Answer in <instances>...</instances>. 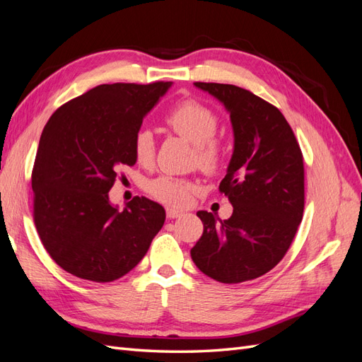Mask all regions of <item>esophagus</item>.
I'll return each mask as SVG.
<instances>
[{"instance_id":"esophagus-1","label":"esophagus","mask_w":362,"mask_h":362,"mask_svg":"<svg viewBox=\"0 0 362 362\" xmlns=\"http://www.w3.org/2000/svg\"><path fill=\"white\" fill-rule=\"evenodd\" d=\"M166 216H168L169 218H177V217L182 216V211H180V210H175V208L168 206V208H166Z\"/></svg>"}]
</instances>
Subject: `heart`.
I'll return each instance as SVG.
<instances>
[{
	"label": "heart",
	"instance_id": "heart-1",
	"mask_svg": "<svg viewBox=\"0 0 362 362\" xmlns=\"http://www.w3.org/2000/svg\"><path fill=\"white\" fill-rule=\"evenodd\" d=\"M164 122L178 136L194 145V163L206 172L214 173L223 164L225 144L216 136L218 116L210 107L194 101L182 100L168 112ZM133 152L137 163L148 166L156 156V140L149 129H139L133 140ZM198 184L189 178L173 175H160L146 182V192L157 201L172 206H182L189 202L190 194Z\"/></svg>",
	"mask_w": 362,
	"mask_h": 362
}]
</instances>
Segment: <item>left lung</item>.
Wrapping results in <instances>:
<instances>
[{"label":"left lung","mask_w":362,"mask_h":362,"mask_svg":"<svg viewBox=\"0 0 362 362\" xmlns=\"http://www.w3.org/2000/svg\"><path fill=\"white\" fill-rule=\"evenodd\" d=\"M194 86L223 103L231 117L234 152L218 190L234 210L221 222L198 211L204 233L190 250L192 259L218 282L255 279L287 254L302 222V151L287 119L262 98L233 84Z\"/></svg>","instance_id":"1"}]
</instances>
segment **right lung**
<instances>
[{"label": "right lung", "instance_id": "obj_1", "mask_svg": "<svg viewBox=\"0 0 362 362\" xmlns=\"http://www.w3.org/2000/svg\"><path fill=\"white\" fill-rule=\"evenodd\" d=\"M172 81L96 86L59 107L31 172L33 218L43 247L71 275L112 282L133 270L161 229L164 208L136 196L122 211L108 192L133 166V140Z\"/></svg>", "mask_w": 362, "mask_h": 362}]
</instances>
